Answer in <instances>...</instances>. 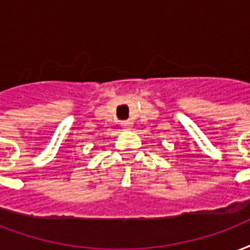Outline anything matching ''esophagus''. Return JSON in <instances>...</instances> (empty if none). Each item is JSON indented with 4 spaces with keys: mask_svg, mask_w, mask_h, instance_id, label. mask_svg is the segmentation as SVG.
Wrapping results in <instances>:
<instances>
[{
    "mask_svg": "<svg viewBox=\"0 0 250 250\" xmlns=\"http://www.w3.org/2000/svg\"><path fill=\"white\" fill-rule=\"evenodd\" d=\"M122 127H123L125 129H131V127H132V122L131 121L122 122Z\"/></svg>",
    "mask_w": 250,
    "mask_h": 250,
    "instance_id": "34e87169",
    "label": "esophagus"
}]
</instances>
